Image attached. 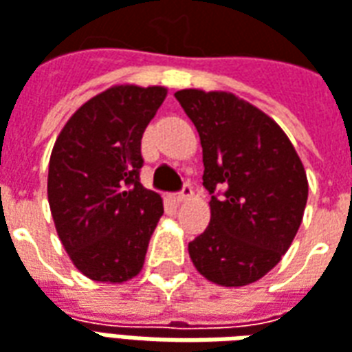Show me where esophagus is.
Returning a JSON list of instances; mask_svg holds the SVG:
<instances>
[{
    "mask_svg": "<svg viewBox=\"0 0 352 352\" xmlns=\"http://www.w3.org/2000/svg\"><path fill=\"white\" fill-rule=\"evenodd\" d=\"M192 196V186L190 184H184L183 188H181V192L173 194V200L177 201V204H181V201L188 200Z\"/></svg>",
    "mask_w": 352,
    "mask_h": 352,
    "instance_id": "34e87169",
    "label": "esophagus"
}]
</instances>
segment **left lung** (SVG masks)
I'll list each match as a JSON object with an SVG mask.
<instances>
[{"label": "left lung", "instance_id": "1", "mask_svg": "<svg viewBox=\"0 0 352 352\" xmlns=\"http://www.w3.org/2000/svg\"><path fill=\"white\" fill-rule=\"evenodd\" d=\"M175 99L198 129L210 227L188 244L194 267L219 286H248L276 267L303 219L309 183L280 125L225 91Z\"/></svg>", "mask_w": 352, "mask_h": 352}]
</instances>
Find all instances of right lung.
<instances>
[{
    "mask_svg": "<svg viewBox=\"0 0 352 352\" xmlns=\"http://www.w3.org/2000/svg\"><path fill=\"white\" fill-rule=\"evenodd\" d=\"M166 87L114 85L66 122L49 160L47 196L58 238L87 278L120 284L142 269L164 213L141 184V139Z\"/></svg>",
    "mask_w": 352,
    "mask_h": 352,
    "instance_id": "right-lung-1",
    "label": "right lung"
}]
</instances>
